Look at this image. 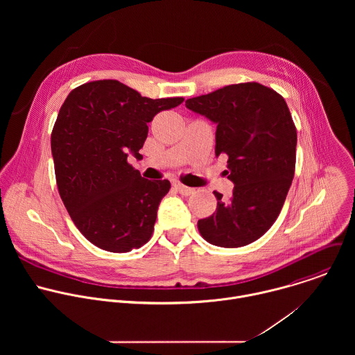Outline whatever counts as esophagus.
Returning a JSON list of instances; mask_svg holds the SVG:
<instances>
[{"label": "esophagus", "instance_id": "obj_1", "mask_svg": "<svg viewBox=\"0 0 355 355\" xmlns=\"http://www.w3.org/2000/svg\"><path fill=\"white\" fill-rule=\"evenodd\" d=\"M173 185L175 187V189H177L181 195H185V196H188V195H191V193H193V192H195V189H193V188L187 187V185L181 184L180 181H173Z\"/></svg>", "mask_w": 355, "mask_h": 355}]
</instances>
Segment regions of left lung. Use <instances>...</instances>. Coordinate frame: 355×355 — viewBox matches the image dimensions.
Masks as SVG:
<instances>
[{"instance_id":"1","label":"left lung","mask_w":355,"mask_h":355,"mask_svg":"<svg viewBox=\"0 0 355 355\" xmlns=\"http://www.w3.org/2000/svg\"><path fill=\"white\" fill-rule=\"evenodd\" d=\"M185 107L216 125L215 155L229 156L233 195L214 192L218 208L198 220L214 245L243 247L277 220L291 188L296 162V129L285 99L259 83L226 85L189 98Z\"/></svg>"}]
</instances>
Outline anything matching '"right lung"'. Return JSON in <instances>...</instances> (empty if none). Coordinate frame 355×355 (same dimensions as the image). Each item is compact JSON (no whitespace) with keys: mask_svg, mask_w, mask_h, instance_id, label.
Segmentation results:
<instances>
[{"mask_svg":"<svg viewBox=\"0 0 355 355\" xmlns=\"http://www.w3.org/2000/svg\"><path fill=\"white\" fill-rule=\"evenodd\" d=\"M184 98L151 99L116 81L73 89L53 132L52 156L60 198L84 237L111 252H128L153 233L168 180L148 181L129 163L148 133L147 123Z\"/></svg>","mask_w":355,"mask_h":355,"instance_id":"add662e5","label":"right lung"}]
</instances>
